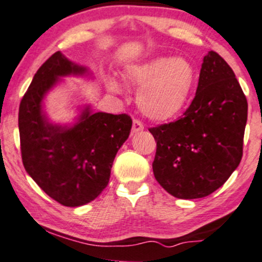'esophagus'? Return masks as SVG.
<instances>
[{
  "label": "esophagus",
  "instance_id": "esophagus-1",
  "mask_svg": "<svg viewBox=\"0 0 262 262\" xmlns=\"http://www.w3.org/2000/svg\"><path fill=\"white\" fill-rule=\"evenodd\" d=\"M143 128L144 127H143L142 122H141V121H138V120H136V119L132 121V132H134V134H137V132L142 131Z\"/></svg>",
  "mask_w": 262,
  "mask_h": 262
}]
</instances>
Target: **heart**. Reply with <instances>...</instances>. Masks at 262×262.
Masks as SVG:
<instances>
[{
  "mask_svg": "<svg viewBox=\"0 0 262 262\" xmlns=\"http://www.w3.org/2000/svg\"><path fill=\"white\" fill-rule=\"evenodd\" d=\"M126 77L132 84L141 87L136 99L140 112L149 120L161 122L173 119L184 109L198 73L185 57L159 56L128 66ZM107 88L120 93L122 87L112 78L107 81Z\"/></svg>",
  "mask_w": 262,
  "mask_h": 262,
  "instance_id": "heart-1",
  "label": "heart"
}]
</instances>
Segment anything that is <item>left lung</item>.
Returning a JSON list of instances; mask_svg holds the SVG:
<instances>
[{"label": "left lung", "mask_w": 262, "mask_h": 262, "mask_svg": "<svg viewBox=\"0 0 262 262\" xmlns=\"http://www.w3.org/2000/svg\"><path fill=\"white\" fill-rule=\"evenodd\" d=\"M248 101L229 64L208 51L192 103L177 121L149 128L157 141L156 180L177 199L211 195L243 156Z\"/></svg>", "instance_id": "left-lung-1"}]
</instances>
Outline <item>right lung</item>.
<instances>
[{
    "label": "right lung",
    "mask_w": 262,
    "mask_h": 262,
    "mask_svg": "<svg viewBox=\"0 0 262 262\" xmlns=\"http://www.w3.org/2000/svg\"><path fill=\"white\" fill-rule=\"evenodd\" d=\"M71 76L91 78L92 72L61 51L49 57L20 101L18 127L29 177L58 204L78 207L106 187L116 153L130 136L132 120L125 114L95 113L91 104L82 103L71 122L52 121L45 110L46 97Z\"/></svg>",
    "instance_id": "1"
}]
</instances>
